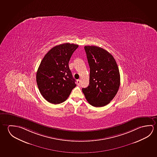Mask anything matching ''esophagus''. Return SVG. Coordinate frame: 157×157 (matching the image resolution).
Masks as SVG:
<instances>
[{
	"mask_svg": "<svg viewBox=\"0 0 157 157\" xmlns=\"http://www.w3.org/2000/svg\"><path fill=\"white\" fill-rule=\"evenodd\" d=\"M80 80H77V85H80Z\"/></svg>",
	"mask_w": 157,
	"mask_h": 157,
	"instance_id": "1",
	"label": "esophagus"
}]
</instances>
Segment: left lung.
<instances>
[{"instance_id":"obj_1","label":"left lung","mask_w":157,"mask_h":157,"mask_svg":"<svg viewBox=\"0 0 157 157\" xmlns=\"http://www.w3.org/2000/svg\"><path fill=\"white\" fill-rule=\"evenodd\" d=\"M90 67L89 85L82 91L91 105L100 107L108 105L120 86L118 67L113 56L96 46H85Z\"/></svg>"}]
</instances>
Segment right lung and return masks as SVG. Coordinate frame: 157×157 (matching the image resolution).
I'll return each instance as SVG.
<instances>
[{"label": "right lung", "instance_id": "obj_1", "mask_svg": "<svg viewBox=\"0 0 157 157\" xmlns=\"http://www.w3.org/2000/svg\"><path fill=\"white\" fill-rule=\"evenodd\" d=\"M78 47L70 43L56 45L41 60L36 72V83L40 93L50 103L63 102L76 86L68 63Z\"/></svg>", "mask_w": 157, "mask_h": 157}]
</instances>
